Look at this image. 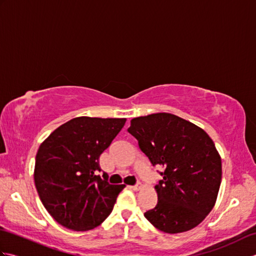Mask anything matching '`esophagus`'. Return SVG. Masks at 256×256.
Returning a JSON list of instances; mask_svg holds the SVG:
<instances>
[{"mask_svg":"<svg viewBox=\"0 0 256 256\" xmlns=\"http://www.w3.org/2000/svg\"><path fill=\"white\" fill-rule=\"evenodd\" d=\"M143 184H140V182H138V184H135V186H132L131 188L133 189V190H135V192H138V190H140V189H143Z\"/></svg>","mask_w":256,"mask_h":256,"instance_id":"34e87169","label":"esophagus"}]
</instances>
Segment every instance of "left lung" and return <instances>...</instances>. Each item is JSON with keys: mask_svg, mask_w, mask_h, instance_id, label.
<instances>
[{"mask_svg": "<svg viewBox=\"0 0 256 256\" xmlns=\"http://www.w3.org/2000/svg\"><path fill=\"white\" fill-rule=\"evenodd\" d=\"M128 131L152 164L165 170L155 186L157 204L145 218L172 234L200 224L214 206L221 184L214 140L196 124L165 112L132 118Z\"/></svg>", "mask_w": 256, "mask_h": 256, "instance_id": "obj_1", "label": "left lung"}]
</instances>
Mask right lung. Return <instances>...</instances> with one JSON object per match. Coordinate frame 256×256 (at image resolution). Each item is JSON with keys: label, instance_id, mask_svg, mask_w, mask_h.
<instances>
[{"label": "right lung", "instance_id": "right-lung-1", "mask_svg": "<svg viewBox=\"0 0 256 256\" xmlns=\"http://www.w3.org/2000/svg\"><path fill=\"white\" fill-rule=\"evenodd\" d=\"M126 118L79 116L57 128L36 154L34 180L42 204L59 224L88 231L104 221L125 184L108 182L99 157Z\"/></svg>", "mask_w": 256, "mask_h": 256}]
</instances>
